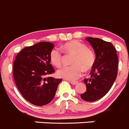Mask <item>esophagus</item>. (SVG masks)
<instances>
[{"label":"esophagus","instance_id":"esophagus-1","mask_svg":"<svg viewBox=\"0 0 129 129\" xmlns=\"http://www.w3.org/2000/svg\"><path fill=\"white\" fill-rule=\"evenodd\" d=\"M71 83L73 85H76L78 83V82H76V81H71Z\"/></svg>","mask_w":129,"mask_h":129}]
</instances>
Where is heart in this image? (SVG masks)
Listing matches in <instances>:
<instances>
[{
    "label": "heart",
    "instance_id": "heart-1",
    "mask_svg": "<svg viewBox=\"0 0 129 129\" xmlns=\"http://www.w3.org/2000/svg\"><path fill=\"white\" fill-rule=\"evenodd\" d=\"M67 54L74 55L72 60L73 66L63 67L57 71L59 77L71 81H76L82 76L84 70L91 69L95 62V54L86 45L78 40H72L65 43L62 47ZM62 53L54 48L50 53V60L55 67H60L62 62Z\"/></svg>",
    "mask_w": 129,
    "mask_h": 129
}]
</instances>
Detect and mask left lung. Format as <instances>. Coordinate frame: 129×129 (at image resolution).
I'll use <instances>...</instances> for the list:
<instances>
[{"label": "left lung", "mask_w": 129, "mask_h": 129, "mask_svg": "<svg viewBox=\"0 0 129 129\" xmlns=\"http://www.w3.org/2000/svg\"><path fill=\"white\" fill-rule=\"evenodd\" d=\"M96 55L90 78L84 79L86 91L81 94L86 102H95L109 91L116 80L118 72V56L112 43L97 38H86Z\"/></svg>", "instance_id": "1"}]
</instances>
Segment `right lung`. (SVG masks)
<instances>
[{"mask_svg":"<svg viewBox=\"0 0 129 129\" xmlns=\"http://www.w3.org/2000/svg\"><path fill=\"white\" fill-rule=\"evenodd\" d=\"M54 45L42 42L22 49L16 55L13 76L16 86L26 100L36 106H43L54 98L61 79L47 75L55 72L50 53Z\"/></svg>","mask_w":129,"mask_h":129,"instance_id":"add662e5","label":"right lung"}]
</instances>
